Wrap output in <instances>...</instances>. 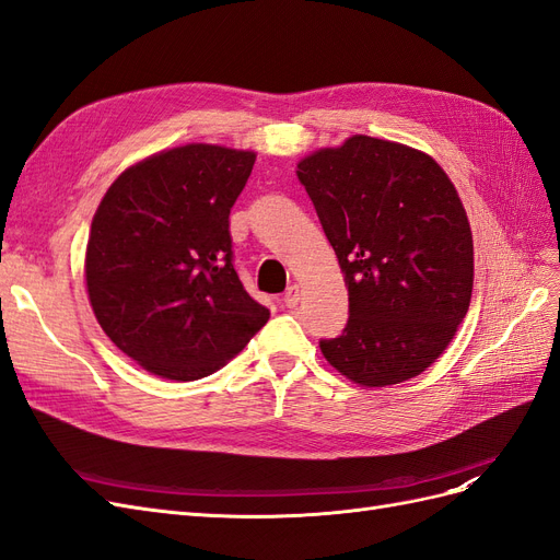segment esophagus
<instances>
[{"label":"esophagus","instance_id":"34e87169","mask_svg":"<svg viewBox=\"0 0 560 560\" xmlns=\"http://www.w3.org/2000/svg\"><path fill=\"white\" fill-rule=\"evenodd\" d=\"M299 284H290L287 287V292H284V296H282V301H284V306L287 308H296V303H299Z\"/></svg>","mask_w":560,"mask_h":560}]
</instances>
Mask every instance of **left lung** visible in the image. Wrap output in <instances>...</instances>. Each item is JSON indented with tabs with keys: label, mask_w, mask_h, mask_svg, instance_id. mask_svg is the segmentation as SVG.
Returning <instances> with one entry per match:
<instances>
[{
	"label": "left lung",
	"mask_w": 560,
	"mask_h": 560,
	"mask_svg": "<svg viewBox=\"0 0 560 560\" xmlns=\"http://www.w3.org/2000/svg\"><path fill=\"white\" fill-rule=\"evenodd\" d=\"M348 287V325L319 350L364 387L422 374L467 315L471 231L460 198L434 159L354 135L299 163Z\"/></svg>",
	"instance_id": "8db88e82"
}]
</instances>
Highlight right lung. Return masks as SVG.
Returning a JSON list of instances; mask_svg holds the SVG:
<instances>
[{
	"label": "right lung",
	"instance_id": "1",
	"mask_svg": "<svg viewBox=\"0 0 560 560\" xmlns=\"http://www.w3.org/2000/svg\"><path fill=\"white\" fill-rule=\"evenodd\" d=\"M254 151L186 144L109 186L93 217L86 287L112 343L151 374L198 381L270 317L233 268L229 214Z\"/></svg>",
	"mask_w": 560,
	"mask_h": 560
}]
</instances>
